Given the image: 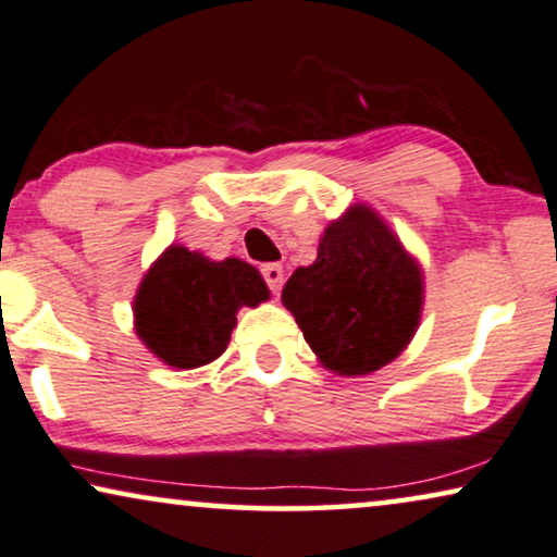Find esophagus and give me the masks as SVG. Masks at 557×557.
<instances>
[{"label":"esophagus","mask_w":557,"mask_h":557,"mask_svg":"<svg viewBox=\"0 0 557 557\" xmlns=\"http://www.w3.org/2000/svg\"><path fill=\"white\" fill-rule=\"evenodd\" d=\"M262 277H264V282H268L270 293L277 295L280 289H282V282H285V272H282V264H277V262L264 264V268H262Z\"/></svg>","instance_id":"34e87169"}]
</instances>
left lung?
<instances>
[{
	"instance_id": "8db88e82",
	"label": "left lung",
	"mask_w": 557,
	"mask_h": 557,
	"mask_svg": "<svg viewBox=\"0 0 557 557\" xmlns=\"http://www.w3.org/2000/svg\"><path fill=\"white\" fill-rule=\"evenodd\" d=\"M421 272L368 207L327 226L310 268H297L282 302L325 368L379 371L409 346L419 325Z\"/></svg>"
}]
</instances>
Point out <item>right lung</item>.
Masks as SVG:
<instances>
[{
	"label": "right lung",
	"mask_w": 557,
	"mask_h": 557,
	"mask_svg": "<svg viewBox=\"0 0 557 557\" xmlns=\"http://www.w3.org/2000/svg\"><path fill=\"white\" fill-rule=\"evenodd\" d=\"M268 285L252 264L211 262L186 247H169L146 272L136 295V331L161 360L197 368L230 346L242 305L268 300Z\"/></svg>",
	"instance_id": "add662e5"
}]
</instances>
